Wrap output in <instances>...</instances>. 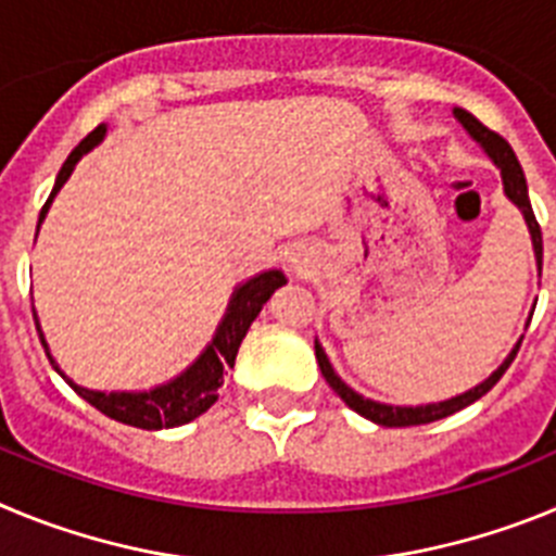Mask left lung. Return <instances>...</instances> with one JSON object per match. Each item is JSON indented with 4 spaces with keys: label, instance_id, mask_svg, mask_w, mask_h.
I'll return each mask as SVG.
<instances>
[{
    "label": "left lung",
    "instance_id": "8db88e82",
    "mask_svg": "<svg viewBox=\"0 0 556 556\" xmlns=\"http://www.w3.org/2000/svg\"><path fill=\"white\" fill-rule=\"evenodd\" d=\"M454 113H456V119L465 125V130H468L470 136H473V139L484 147V152H488L490 159H493V164L501 169V178H504V191H507V198L518 205L520 214H523V219H527L529 233H532V244H534V258H538V267H543V233H540V225H538V219H534L532 203H529L527 178H523V169H520L518 159H515L513 147L507 144V139H501L498 132L481 125L473 113L462 111V108H456ZM518 348H520V342L513 348V353L507 356V362H504V365H501L498 370L488 378V381H481L479 387L468 390L465 395H456V397H451V401H440V404H426V406H390V404H376V401H367V397H362L358 392H353L351 387H348L345 381L337 376V372H333L331 362H328V356L323 353V348L314 342L317 365H320L328 387H331V390L337 392V395L342 397V401H345L353 412H358V415L367 417V420H372V424H378V426H390V429H401V426L434 424V420H443V417H448V415H454V412L470 406L473 401H479L481 395H488V392L498 384V378L507 372V367L513 365V358L518 356Z\"/></svg>",
    "mask_w": 556,
    "mask_h": 556
}]
</instances>
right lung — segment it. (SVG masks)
Listing matches in <instances>:
<instances>
[{"label":"right lung","instance_id":"obj_1","mask_svg":"<svg viewBox=\"0 0 556 556\" xmlns=\"http://www.w3.org/2000/svg\"><path fill=\"white\" fill-rule=\"evenodd\" d=\"M102 136H105V127L102 125L94 127V130L88 132L86 139L72 150L66 164H63L61 172H58L55 189H52L49 200L43 203L38 223L47 217L49 203H52V198H55L58 191H61V186L68 180V175H72L77 161H80L83 155H86V152L102 139ZM283 283H287V275H283L281 269H269V273L255 275V278H250L248 283H242V287L236 289L223 326L217 328V337L211 339V345L205 348L203 356H200L198 362L184 372V376H178L175 381H169V384L164 387H155V390L150 392L86 390V387H77L75 381H68L58 367L55 370L66 378L68 387H72L83 401H88L94 409H100L102 415L113 417V420H119V424L136 426V429H147V431L184 426L214 406V401L219 397L217 390L223 387V376L228 372V367H233L236 353H239V345H242V339L244 333H248L250 323L258 317L262 306L269 301V294H273L278 287H283ZM33 317H36V314H33ZM38 337H41V345L49 356V348L47 342H43L41 328H38ZM49 362L55 365V358L52 356H49Z\"/></svg>","mask_w":556,"mask_h":556}]
</instances>
